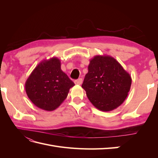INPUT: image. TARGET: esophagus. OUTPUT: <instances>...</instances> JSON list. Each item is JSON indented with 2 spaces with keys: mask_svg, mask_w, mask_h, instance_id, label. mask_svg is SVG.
<instances>
[{
  "mask_svg": "<svg viewBox=\"0 0 158 158\" xmlns=\"http://www.w3.org/2000/svg\"><path fill=\"white\" fill-rule=\"evenodd\" d=\"M82 82H83L82 79V78H79V79H78V80H76L74 81V83H75V84L81 85V84H82Z\"/></svg>",
  "mask_w": 158,
  "mask_h": 158,
  "instance_id": "1",
  "label": "esophagus"
}]
</instances>
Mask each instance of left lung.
<instances>
[{"mask_svg":"<svg viewBox=\"0 0 158 158\" xmlns=\"http://www.w3.org/2000/svg\"><path fill=\"white\" fill-rule=\"evenodd\" d=\"M88 68L82 87L93 106L102 111H111L120 106L131 89L129 73L109 55H95Z\"/></svg>","mask_w":158,"mask_h":158,"instance_id":"left-lung-1","label":"left lung"}]
</instances>
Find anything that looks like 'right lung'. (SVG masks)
<instances>
[{"label": "right lung", "mask_w": 158, "mask_h": 158, "mask_svg": "<svg viewBox=\"0 0 158 158\" xmlns=\"http://www.w3.org/2000/svg\"><path fill=\"white\" fill-rule=\"evenodd\" d=\"M60 66V60L56 57L42 60L26 81L27 97L37 107L53 111L64 102L74 85Z\"/></svg>", "instance_id": "add662e5"}]
</instances>
